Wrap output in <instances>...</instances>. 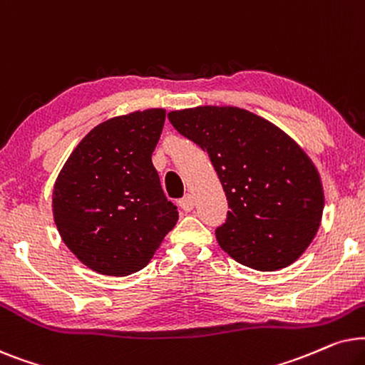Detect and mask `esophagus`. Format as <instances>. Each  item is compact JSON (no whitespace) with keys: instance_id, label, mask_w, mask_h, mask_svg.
Here are the masks:
<instances>
[{"instance_id":"obj_1","label":"esophagus","mask_w":365,"mask_h":365,"mask_svg":"<svg viewBox=\"0 0 365 365\" xmlns=\"http://www.w3.org/2000/svg\"><path fill=\"white\" fill-rule=\"evenodd\" d=\"M178 203H180V207H182L185 212H192L193 207H195V200H193L192 193H188V195L183 197Z\"/></svg>"}]
</instances>
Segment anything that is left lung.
Instances as JSON below:
<instances>
[{
	"label": "left lung",
	"instance_id": "obj_1",
	"mask_svg": "<svg viewBox=\"0 0 365 365\" xmlns=\"http://www.w3.org/2000/svg\"><path fill=\"white\" fill-rule=\"evenodd\" d=\"M178 133L208 153L228 207L215 230L232 259L272 272L294 264L324 212L322 180L309 155L279 126L237 106L175 110Z\"/></svg>",
	"mask_w": 365,
	"mask_h": 365
}]
</instances>
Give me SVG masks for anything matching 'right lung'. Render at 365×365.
<instances>
[{
  "label": "right lung",
  "instance_id": "add662e5",
  "mask_svg": "<svg viewBox=\"0 0 365 365\" xmlns=\"http://www.w3.org/2000/svg\"><path fill=\"white\" fill-rule=\"evenodd\" d=\"M163 108L115 116L76 145L53 187V218L81 264L103 275L142 270L178 220L152 153Z\"/></svg>",
  "mask_w": 365,
  "mask_h": 365
}]
</instances>
